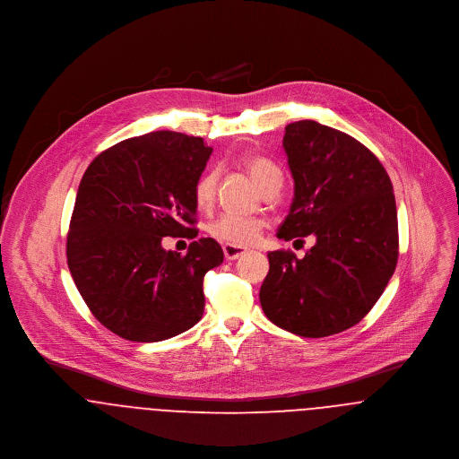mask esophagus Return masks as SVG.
Instances as JSON below:
<instances>
[{"label": "esophagus", "instance_id": "obj_1", "mask_svg": "<svg viewBox=\"0 0 459 459\" xmlns=\"http://www.w3.org/2000/svg\"><path fill=\"white\" fill-rule=\"evenodd\" d=\"M247 252H248V250H247V248H243V247L223 245V254H225V258H227V260H236V258L243 256Z\"/></svg>", "mask_w": 459, "mask_h": 459}]
</instances>
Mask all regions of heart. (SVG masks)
Instances as JSON below:
<instances>
[{"label": "heart", "mask_w": 459, "mask_h": 459, "mask_svg": "<svg viewBox=\"0 0 459 459\" xmlns=\"http://www.w3.org/2000/svg\"><path fill=\"white\" fill-rule=\"evenodd\" d=\"M241 163L260 190H264L267 185L274 181H281L280 169L267 158H262L256 154H245L241 158ZM216 185H218L216 170H207L197 179L194 186V203L199 211H209L214 204ZM262 229H264V221L260 218L225 212L214 218L207 225V234L223 245L247 247L254 243L258 234L262 232Z\"/></svg>", "instance_id": "heart-1"}]
</instances>
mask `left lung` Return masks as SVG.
Wrapping results in <instances>:
<instances>
[{"label":"left lung","mask_w":459,"mask_h":459,"mask_svg":"<svg viewBox=\"0 0 459 459\" xmlns=\"http://www.w3.org/2000/svg\"><path fill=\"white\" fill-rule=\"evenodd\" d=\"M294 201L278 238L315 245L298 258L269 252L260 305L278 327L305 338L342 333L375 306L398 262L393 183L366 146L311 119L285 126Z\"/></svg>","instance_id":"left-lung-1"}]
</instances>
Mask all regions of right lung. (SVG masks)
<instances>
[{
	"instance_id": "right-lung-1",
	"label": "right lung",
	"mask_w": 459,
	"mask_h": 459,
	"mask_svg": "<svg viewBox=\"0 0 459 459\" xmlns=\"http://www.w3.org/2000/svg\"><path fill=\"white\" fill-rule=\"evenodd\" d=\"M211 152L201 137L160 130L105 150L81 179L68 269L95 318L125 340H169L203 318L204 274L223 262L221 247L201 238L181 255L161 239L197 236L194 186Z\"/></svg>"
}]
</instances>
